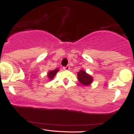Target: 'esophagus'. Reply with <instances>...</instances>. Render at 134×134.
<instances>
[{
    "mask_svg": "<svg viewBox=\"0 0 134 134\" xmlns=\"http://www.w3.org/2000/svg\"><path fill=\"white\" fill-rule=\"evenodd\" d=\"M63 69H64V70H69V69H70V66L67 65V66H65V67H64V68H63Z\"/></svg>",
    "mask_w": 134,
    "mask_h": 134,
    "instance_id": "34e87169",
    "label": "esophagus"
}]
</instances>
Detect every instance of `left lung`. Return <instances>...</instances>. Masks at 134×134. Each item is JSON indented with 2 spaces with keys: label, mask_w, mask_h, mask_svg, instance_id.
<instances>
[{
  "label": "left lung",
  "mask_w": 134,
  "mask_h": 134,
  "mask_svg": "<svg viewBox=\"0 0 134 134\" xmlns=\"http://www.w3.org/2000/svg\"><path fill=\"white\" fill-rule=\"evenodd\" d=\"M77 77L79 82L84 86H88L93 82V77L83 70H80L78 72Z\"/></svg>",
  "instance_id": "left-lung-1"
}]
</instances>
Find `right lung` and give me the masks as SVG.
Wrapping results in <instances>:
<instances>
[{"mask_svg":"<svg viewBox=\"0 0 134 134\" xmlns=\"http://www.w3.org/2000/svg\"><path fill=\"white\" fill-rule=\"evenodd\" d=\"M58 69H55V70H51V71H50L48 72V77L49 78V79H52L53 77H54V76L56 75V74L57 73V72L58 71Z\"/></svg>","mask_w":134,"mask_h":134,"instance_id":"add662e5","label":"right lung"}]
</instances>
